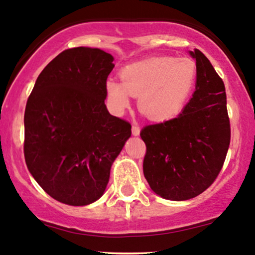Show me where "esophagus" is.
I'll return each mask as SVG.
<instances>
[{"label": "esophagus", "mask_w": 255, "mask_h": 255, "mask_svg": "<svg viewBox=\"0 0 255 255\" xmlns=\"http://www.w3.org/2000/svg\"><path fill=\"white\" fill-rule=\"evenodd\" d=\"M131 133H133V135L137 136L140 134V127L137 125H133V127H131Z\"/></svg>", "instance_id": "1"}]
</instances>
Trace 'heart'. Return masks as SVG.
Here are the masks:
<instances>
[{"label": "heart", "instance_id": "obj_1", "mask_svg": "<svg viewBox=\"0 0 255 255\" xmlns=\"http://www.w3.org/2000/svg\"><path fill=\"white\" fill-rule=\"evenodd\" d=\"M197 64L191 58L151 57L127 64L119 73L121 83L108 80V101L116 114L130 105V95L137 107L153 121H168L182 113L197 83Z\"/></svg>", "mask_w": 255, "mask_h": 255}]
</instances>
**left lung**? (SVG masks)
<instances>
[{
  "label": "left lung",
  "instance_id": "obj_1",
  "mask_svg": "<svg viewBox=\"0 0 255 255\" xmlns=\"http://www.w3.org/2000/svg\"><path fill=\"white\" fill-rule=\"evenodd\" d=\"M197 63L191 101L177 118L146 126L145 178L156 194L188 200L206 191L218 176L230 144L224 83L205 55L189 51Z\"/></svg>",
  "mask_w": 255,
  "mask_h": 255
}]
</instances>
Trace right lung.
I'll return each mask as SVG.
<instances>
[{
    "mask_svg": "<svg viewBox=\"0 0 255 255\" xmlns=\"http://www.w3.org/2000/svg\"><path fill=\"white\" fill-rule=\"evenodd\" d=\"M113 61L97 48L64 50L43 69L27 99L26 165L60 203L85 206L98 200L131 134L129 122L110 115L104 103Z\"/></svg>",
    "mask_w": 255,
    "mask_h": 255,
    "instance_id": "right-lung-1",
    "label": "right lung"
}]
</instances>
